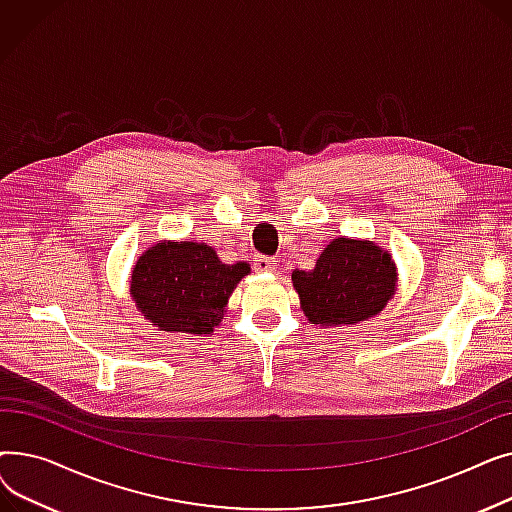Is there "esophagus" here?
Here are the masks:
<instances>
[{
    "label": "esophagus",
    "mask_w": 512,
    "mask_h": 512,
    "mask_svg": "<svg viewBox=\"0 0 512 512\" xmlns=\"http://www.w3.org/2000/svg\"><path fill=\"white\" fill-rule=\"evenodd\" d=\"M255 270L257 272H274L278 267V261L272 257H255Z\"/></svg>",
    "instance_id": "esophagus-1"
}]
</instances>
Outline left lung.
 Wrapping results in <instances>:
<instances>
[{"label":"left lung","mask_w":512,"mask_h":512,"mask_svg":"<svg viewBox=\"0 0 512 512\" xmlns=\"http://www.w3.org/2000/svg\"><path fill=\"white\" fill-rule=\"evenodd\" d=\"M292 286L309 324L357 326L384 311L396 294L398 267L390 251L367 238L338 236L313 270H294Z\"/></svg>","instance_id":"obj_1"}]
</instances>
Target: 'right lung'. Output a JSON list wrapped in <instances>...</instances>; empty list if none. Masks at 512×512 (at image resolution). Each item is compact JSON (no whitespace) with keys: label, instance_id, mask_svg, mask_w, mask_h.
<instances>
[{"label":"right lung","instance_id":"right-lung-1","mask_svg":"<svg viewBox=\"0 0 512 512\" xmlns=\"http://www.w3.org/2000/svg\"><path fill=\"white\" fill-rule=\"evenodd\" d=\"M247 261L222 263L205 242L159 240L130 270V297L151 326L172 334H211L226 315Z\"/></svg>","mask_w":512,"mask_h":512}]
</instances>
